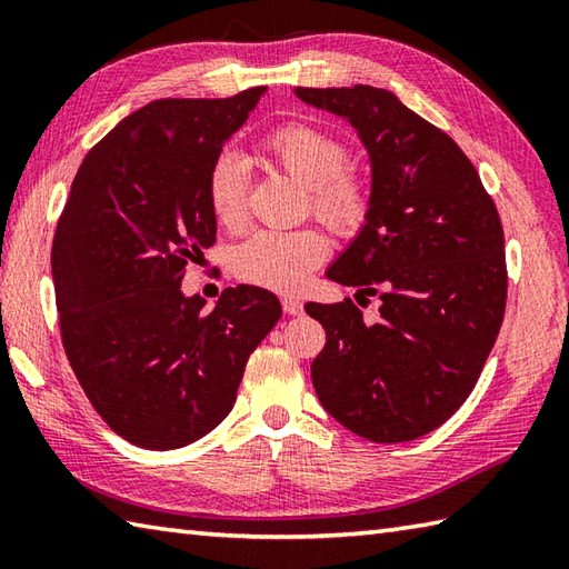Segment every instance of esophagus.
<instances>
[{
	"label": "esophagus",
	"mask_w": 569,
	"mask_h": 569,
	"mask_svg": "<svg viewBox=\"0 0 569 569\" xmlns=\"http://www.w3.org/2000/svg\"><path fill=\"white\" fill-rule=\"evenodd\" d=\"M283 306V312H288V316H300L303 312V303H300V298H293V296H286L281 300Z\"/></svg>",
	"instance_id": "obj_1"
}]
</instances>
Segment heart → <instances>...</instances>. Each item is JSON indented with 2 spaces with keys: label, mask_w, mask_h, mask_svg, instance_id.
<instances>
[{
  "label": "heart",
  "mask_w": 569,
  "mask_h": 569,
  "mask_svg": "<svg viewBox=\"0 0 569 569\" xmlns=\"http://www.w3.org/2000/svg\"><path fill=\"white\" fill-rule=\"evenodd\" d=\"M276 168L310 190V210L340 237L359 234L369 222L373 190L365 173L347 168L349 149L328 129L291 122L271 129L261 141ZM208 200L217 222L241 229L247 222L249 171L241 156L220 153L208 173ZM328 257V241L318 229L257 232L232 253L237 278L271 291L296 293L312 269Z\"/></svg>",
  "instance_id": "heart-1"
}]
</instances>
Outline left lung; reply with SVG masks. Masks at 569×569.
Returning a JSON list of instances; mask_svg holds the SVG:
<instances>
[{
    "label": "left lung",
    "mask_w": 569,
    "mask_h": 569,
    "mask_svg": "<svg viewBox=\"0 0 569 569\" xmlns=\"http://www.w3.org/2000/svg\"><path fill=\"white\" fill-rule=\"evenodd\" d=\"M347 119L369 151L373 208L328 278L379 296L308 303L325 328L310 367L322 408L371 442L416 440L477 386L506 310L503 227L477 168L457 143L389 90L296 88Z\"/></svg>",
    "instance_id": "1"
}]
</instances>
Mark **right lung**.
Returning a JSON list of instances; mask_svg holds the SVG:
<instances>
[{"mask_svg": "<svg viewBox=\"0 0 569 569\" xmlns=\"http://www.w3.org/2000/svg\"><path fill=\"white\" fill-rule=\"evenodd\" d=\"M263 90L141 107L84 156L58 220L60 340L92 408L137 447L176 450L220 426L281 318L257 286L224 288L212 310L180 291L214 244L210 166Z\"/></svg>", "mask_w": 569, "mask_h": 569, "instance_id": "add662e5", "label": "right lung"}]
</instances>
